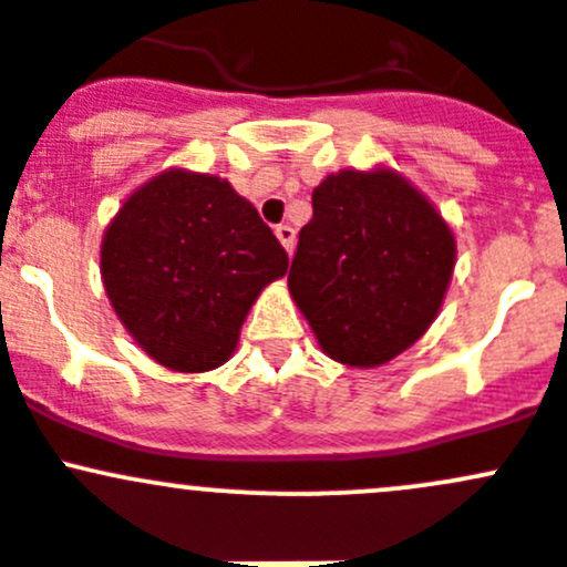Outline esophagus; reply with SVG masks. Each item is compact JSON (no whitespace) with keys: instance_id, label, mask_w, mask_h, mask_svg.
Instances as JSON below:
<instances>
[{"instance_id":"1","label":"esophagus","mask_w":567,"mask_h":567,"mask_svg":"<svg viewBox=\"0 0 567 567\" xmlns=\"http://www.w3.org/2000/svg\"><path fill=\"white\" fill-rule=\"evenodd\" d=\"M277 238H279V244H282L285 249L288 251H293V247H296V230L290 225H277Z\"/></svg>"}]
</instances>
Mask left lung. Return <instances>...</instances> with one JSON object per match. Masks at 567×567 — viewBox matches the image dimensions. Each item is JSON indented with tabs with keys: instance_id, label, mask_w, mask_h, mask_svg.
<instances>
[{
	"instance_id": "left-lung-1",
	"label": "left lung",
	"mask_w": 567,
	"mask_h": 567,
	"mask_svg": "<svg viewBox=\"0 0 567 567\" xmlns=\"http://www.w3.org/2000/svg\"><path fill=\"white\" fill-rule=\"evenodd\" d=\"M453 266V233L409 181L346 169L312 192L288 285L331 359L375 368L425 334Z\"/></svg>"
}]
</instances>
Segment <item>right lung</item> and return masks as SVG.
Here are the masks:
<instances>
[{
	"label": "right lung",
	"mask_w": 567,
	"mask_h": 567,
	"mask_svg": "<svg viewBox=\"0 0 567 567\" xmlns=\"http://www.w3.org/2000/svg\"><path fill=\"white\" fill-rule=\"evenodd\" d=\"M288 251L227 181L183 169L131 194L101 247L114 312L164 368L203 373L236 351L257 293Z\"/></svg>",
	"instance_id": "obj_1"
}]
</instances>
